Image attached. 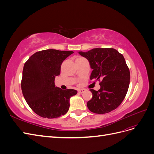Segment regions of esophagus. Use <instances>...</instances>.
I'll return each instance as SVG.
<instances>
[{"label":"esophagus","mask_w":154,"mask_h":154,"mask_svg":"<svg viewBox=\"0 0 154 154\" xmlns=\"http://www.w3.org/2000/svg\"><path fill=\"white\" fill-rule=\"evenodd\" d=\"M85 89H84V88H81V89H79L78 91V92L79 93H83V92H85Z\"/></svg>","instance_id":"esophagus-1"}]
</instances>
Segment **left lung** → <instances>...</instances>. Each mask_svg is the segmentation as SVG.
Returning <instances> with one entry per match:
<instances>
[{
    "instance_id": "1",
    "label": "left lung",
    "mask_w": 154,
    "mask_h": 154,
    "mask_svg": "<svg viewBox=\"0 0 154 154\" xmlns=\"http://www.w3.org/2000/svg\"><path fill=\"white\" fill-rule=\"evenodd\" d=\"M89 62L91 80L101 81L100 89H90L92 97L87 103L92 112L103 114L122 103L130 84V74L123 54L113 48H94L78 52Z\"/></svg>"
}]
</instances>
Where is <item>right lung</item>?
<instances>
[{
  "instance_id": "add662e5",
  "label": "right lung",
  "mask_w": 154,
  "mask_h": 154,
  "mask_svg": "<svg viewBox=\"0 0 154 154\" xmlns=\"http://www.w3.org/2000/svg\"><path fill=\"white\" fill-rule=\"evenodd\" d=\"M73 51L47 49L32 54L25 63L21 88L30 108L45 118H57L69 110L74 89L62 90L55 87V77L60 75L63 60Z\"/></svg>"
}]
</instances>
